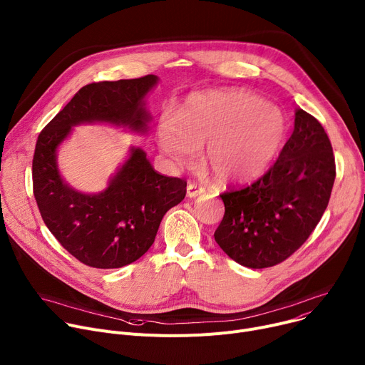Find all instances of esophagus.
Returning <instances> with one entry per match:
<instances>
[{
  "label": "esophagus",
  "mask_w": 365,
  "mask_h": 365,
  "mask_svg": "<svg viewBox=\"0 0 365 365\" xmlns=\"http://www.w3.org/2000/svg\"><path fill=\"white\" fill-rule=\"evenodd\" d=\"M205 192V188L195 185V184H188L187 185V197L190 199H195L199 197V195H202Z\"/></svg>",
  "instance_id": "esophagus-1"
}]
</instances>
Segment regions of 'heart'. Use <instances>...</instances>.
Instances as JSON below:
<instances>
[{
  "label": "heart",
  "instance_id": "obj_1",
  "mask_svg": "<svg viewBox=\"0 0 365 365\" xmlns=\"http://www.w3.org/2000/svg\"><path fill=\"white\" fill-rule=\"evenodd\" d=\"M287 118L277 106L245 92H205L187 99L178 117L165 112L156 127L160 150L177 166L202 162L220 184H245L273 163L287 138Z\"/></svg>",
  "mask_w": 365,
  "mask_h": 365
}]
</instances>
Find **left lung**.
Returning <instances> with one entry per match:
<instances>
[{
    "label": "left lung",
    "mask_w": 365,
    "mask_h": 365,
    "mask_svg": "<svg viewBox=\"0 0 365 365\" xmlns=\"http://www.w3.org/2000/svg\"><path fill=\"white\" fill-rule=\"evenodd\" d=\"M336 166L322 124L295 110L294 131L270 170L251 185L222 192L225 215L215 241L237 263H282L307 241L331 194Z\"/></svg>",
    "instance_id": "obj_1"
}]
</instances>
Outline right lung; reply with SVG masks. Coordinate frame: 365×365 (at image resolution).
<instances>
[{
    "instance_id": "obj_1",
    "label": "right lung",
    "mask_w": 365,
    "mask_h": 365,
    "mask_svg": "<svg viewBox=\"0 0 365 365\" xmlns=\"http://www.w3.org/2000/svg\"><path fill=\"white\" fill-rule=\"evenodd\" d=\"M153 74L83 86L41 131L34 162V194L52 235L83 264L117 269L152 247L163 215L185 197L187 182L158 174L146 153L131 148L130 158L98 194L76 191L60 175L57 149L83 123H108L146 133L150 120L145 98Z\"/></svg>"
}]
</instances>
